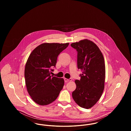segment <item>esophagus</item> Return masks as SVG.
Returning a JSON list of instances; mask_svg holds the SVG:
<instances>
[{
	"label": "esophagus",
	"instance_id": "obj_1",
	"mask_svg": "<svg viewBox=\"0 0 131 131\" xmlns=\"http://www.w3.org/2000/svg\"><path fill=\"white\" fill-rule=\"evenodd\" d=\"M72 79H66V78L64 79V81H65V82H68V81H72Z\"/></svg>",
	"mask_w": 131,
	"mask_h": 131
}]
</instances>
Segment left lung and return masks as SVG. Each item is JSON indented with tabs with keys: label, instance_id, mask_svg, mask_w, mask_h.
<instances>
[{
	"label": "left lung",
	"instance_id": "obj_1",
	"mask_svg": "<svg viewBox=\"0 0 131 131\" xmlns=\"http://www.w3.org/2000/svg\"><path fill=\"white\" fill-rule=\"evenodd\" d=\"M71 46L78 52V68L82 71L81 80L75 81L76 89L72 92V97L79 106L88 109L100 99L104 89V58L98 47L88 39Z\"/></svg>",
	"mask_w": 131,
	"mask_h": 131
}]
</instances>
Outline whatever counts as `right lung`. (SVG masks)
Instances as JSON below:
<instances>
[{
    "instance_id": "1",
    "label": "right lung",
    "mask_w": 131,
    "mask_h": 131,
    "mask_svg": "<svg viewBox=\"0 0 131 131\" xmlns=\"http://www.w3.org/2000/svg\"><path fill=\"white\" fill-rule=\"evenodd\" d=\"M69 43H43L31 52L25 65V85L31 99L41 106L49 105L56 100L62 89L64 81L50 75L52 67Z\"/></svg>"
}]
</instances>
